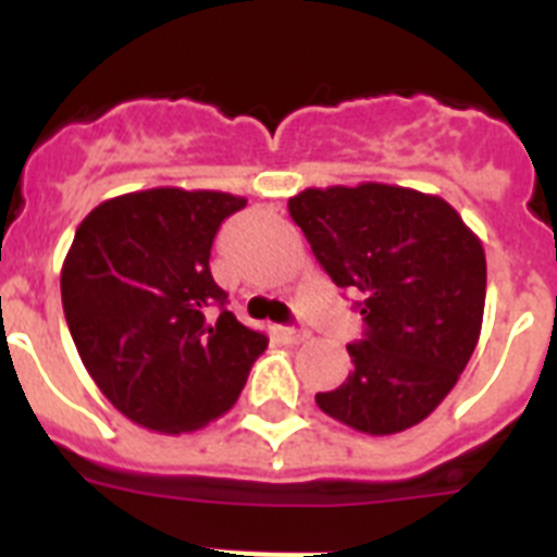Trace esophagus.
Returning <instances> with one entry per match:
<instances>
[{"instance_id": "34e87169", "label": "esophagus", "mask_w": 557, "mask_h": 557, "mask_svg": "<svg viewBox=\"0 0 557 557\" xmlns=\"http://www.w3.org/2000/svg\"><path fill=\"white\" fill-rule=\"evenodd\" d=\"M278 337L287 343V346H301L304 339L309 337V332H304V329H293V326H282L278 329Z\"/></svg>"}]
</instances>
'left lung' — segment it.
<instances>
[{
	"mask_svg": "<svg viewBox=\"0 0 557 557\" xmlns=\"http://www.w3.org/2000/svg\"><path fill=\"white\" fill-rule=\"evenodd\" d=\"M289 218L337 287L362 293L366 337L346 382L314 401L366 435H396L435 410L476 348L485 312L480 236L437 195L393 184L304 189Z\"/></svg>",
	"mask_w": 557,
	"mask_h": 557,
	"instance_id": "obj_1",
	"label": "left lung"
}]
</instances>
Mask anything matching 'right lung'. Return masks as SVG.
Segmentation results:
<instances>
[{"label":"right lung","mask_w":557,"mask_h":557,"mask_svg":"<svg viewBox=\"0 0 557 557\" xmlns=\"http://www.w3.org/2000/svg\"><path fill=\"white\" fill-rule=\"evenodd\" d=\"M248 203L214 189L127 191L77 225L61 268L69 332L88 376L133 424L161 435L203 430L236 405L268 337L225 309L209 256Z\"/></svg>","instance_id":"1"}]
</instances>
